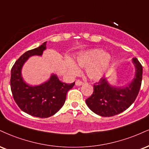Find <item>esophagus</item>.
Listing matches in <instances>:
<instances>
[{
    "instance_id": "1",
    "label": "esophagus",
    "mask_w": 149,
    "mask_h": 149,
    "mask_svg": "<svg viewBox=\"0 0 149 149\" xmlns=\"http://www.w3.org/2000/svg\"><path fill=\"white\" fill-rule=\"evenodd\" d=\"M83 84H84V82H82V81H81V80H76V85L77 86H80V85H83Z\"/></svg>"
}]
</instances>
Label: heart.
I'll list each match as a JSON object with an SVG mask.
<instances>
[{
	"label": "heart",
	"mask_w": 149,
	"mask_h": 149,
	"mask_svg": "<svg viewBox=\"0 0 149 149\" xmlns=\"http://www.w3.org/2000/svg\"><path fill=\"white\" fill-rule=\"evenodd\" d=\"M111 57L108 53H103L101 49H92L82 53L77 57L80 67L87 68V74L91 79L98 80L102 78L109 67ZM68 68L73 75L80 73L79 68L72 61L68 62Z\"/></svg>",
	"instance_id": "heart-1"
}]
</instances>
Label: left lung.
Wrapping results in <instances>:
<instances>
[{"label":"left lung","instance_id":"obj_1","mask_svg":"<svg viewBox=\"0 0 149 149\" xmlns=\"http://www.w3.org/2000/svg\"><path fill=\"white\" fill-rule=\"evenodd\" d=\"M132 61L136 68L135 78L127 87H112L105 78L94 84L93 94L85 101L92 112L109 117L121 113L133 103L140 89L143 70L137 58H133Z\"/></svg>","mask_w":149,"mask_h":149}]
</instances>
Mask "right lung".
Wrapping results in <instances>:
<instances>
[{"label": "right lung", "instance_id": "obj_1", "mask_svg": "<svg viewBox=\"0 0 149 149\" xmlns=\"http://www.w3.org/2000/svg\"><path fill=\"white\" fill-rule=\"evenodd\" d=\"M46 43L23 53L12 67L10 78L12 96L19 108L30 115L39 118L49 117L58 112L65 103L68 91L75 85V82L64 83L55 75L45 83L35 87L23 81L21 75L23 64L32 55H42L46 49Z\"/></svg>", "mask_w": 149, "mask_h": 149}]
</instances>
